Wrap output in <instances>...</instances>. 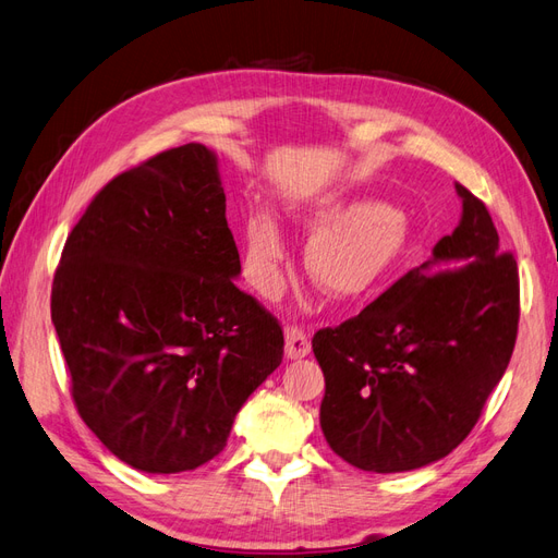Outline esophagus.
<instances>
[{"label": "esophagus", "mask_w": 558, "mask_h": 558, "mask_svg": "<svg viewBox=\"0 0 558 558\" xmlns=\"http://www.w3.org/2000/svg\"><path fill=\"white\" fill-rule=\"evenodd\" d=\"M311 351V341L306 337V332L302 327H284V355H288L290 361H299V359H306Z\"/></svg>", "instance_id": "1"}]
</instances>
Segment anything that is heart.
<instances>
[{
    "label": "heart",
    "mask_w": 558,
    "mask_h": 558,
    "mask_svg": "<svg viewBox=\"0 0 558 558\" xmlns=\"http://www.w3.org/2000/svg\"><path fill=\"white\" fill-rule=\"evenodd\" d=\"M292 219L316 233L304 264L311 280L332 299H355L377 288L415 247L405 214L369 197H318L296 205ZM284 252L274 214L254 211L245 223V274L262 294L278 292Z\"/></svg>",
    "instance_id": "b5f03b06"
}]
</instances>
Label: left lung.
I'll list each match as a JSON object with an SVG mask.
<instances>
[{"instance_id":"obj_1","label":"left lung","mask_w":558,"mask_h":558,"mask_svg":"<svg viewBox=\"0 0 558 558\" xmlns=\"http://www.w3.org/2000/svg\"><path fill=\"white\" fill-rule=\"evenodd\" d=\"M462 217L432 256L359 316L313 337L320 428L349 464L398 474L452 452L502 379L519 330V268L488 209L454 183Z\"/></svg>"}]
</instances>
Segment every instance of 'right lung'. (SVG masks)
I'll use <instances>...</instances> for the list:
<instances>
[{
  "label": "right lung",
  "instance_id": "obj_1",
  "mask_svg": "<svg viewBox=\"0 0 558 558\" xmlns=\"http://www.w3.org/2000/svg\"><path fill=\"white\" fill-rule=\"evenodd\" d=\"M238 276L219 160L203 143L112 179L68 235L51 320L80 417L124 464L203 466L280 365V325Z\"/></svg>",
  "mask_w": 558,
  "mask_h": 558
}]
</instances>
